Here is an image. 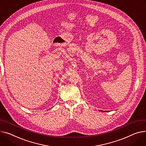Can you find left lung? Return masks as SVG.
Returning <instances> with one entry per match:
<instances>
[{
  "instance_id": "obj_1",
  "label": "left lung",
  "mask_w": 146,
  "mask_h": 146,
  "mask_svg": "<svg viewBox=\"0 0 146 146\" xmlns=\"http://www.w3.org/2000/svg\"><path fill=\"white\" fill-rule=\"evenodd\" d=\"M100 111H104V112H108V111H103V110H100Z\"/></svg>"
}]
</instances>
